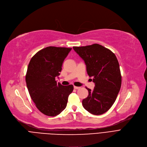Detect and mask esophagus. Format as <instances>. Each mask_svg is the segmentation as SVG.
I'll list each match as a JSON object with an SVG mask.
<instances>
[{
    "mask_svg": "<svg viewBox=\"0 0 147 147\" xmlns=\"http://www.w3.org/2000/svg\"><path fill=\"white\" fill-rule=\"evenodd\" d=\"M74 88L75 89H80V87H78V86H74Z\"/></svg>",
    "mask_w": 147,
    "mask_h": 147,
    "instance_id": "obj_1",
    "label": "esophagus"
}]
</instances>
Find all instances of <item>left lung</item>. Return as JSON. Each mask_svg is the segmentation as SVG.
<instances>
[{
  "instance_id": "1",
  "label": "left lung",
  "mask_w": 147,
  "mask_h": 147,
  "mask_svg": "<svg viewBox=\"0 0 147 147\" xmlns=\"http://www.w3.org/2000/svg\"><path fill=\"white\" fill-rule=\"evenodd\" d=\"M73 49L84 60L87 73L95 84L93 90L86 88L89 95L82 101L83 106L92 114H102L112 107L121 88V76L116 56L96 43L74 46Z\"/></svg>"
}]
</instances>
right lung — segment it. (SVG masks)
I'll return each mask as SVG.
<instances>
[{"label": "right lung", "mask_w": 147, "mask_h": 147, "mask_svg": "<svg viewBox=\"0 0 147 147\" xmlns=\"http://www.w3.org/2000/svg\"><path fill=\"white\" fill-rule=\"evenodd\" d=\"M71 48L48 46L31 59L26 76L29 94L37 109L48 116L60 114L67 106L73 90L72 84L63 86L55 79Z\"/></svg>", "instance_id": "obj_1"}]
</instances>
